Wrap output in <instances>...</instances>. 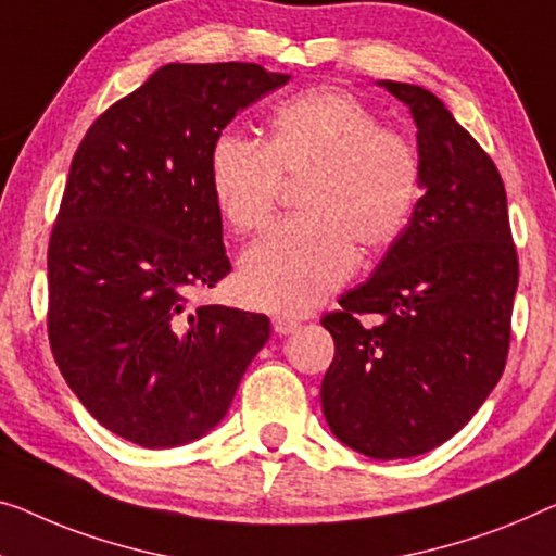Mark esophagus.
<instances>
[{
    "instance_id": "1",
    "label": "esophagus",
    "mask_w": 556,
    "mask_h": 556,
    "mask_svg": "<svg viewBox=\"0 0 556 556\" xmlns=\"http://www.w3.org/2000/svg\"><path fill=\"white\" fill-rule=\"evenodd\" d=\"M271 327H275L277 334H292V331L300 329V321L294 317H287V314H277V317H271Z\"/></svg>"
}]
</instances>
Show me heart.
<instances>
[{"label":"heart","instance_id":"heart-1","mask_svg":"<svg viewBox=\"0 0 556 556\" xmlns=\"http://www.w3.org/2000/svg\"><path fill=\"white\" fill-rule=\"evenodd\" d=\"M287 179L306 177L304 217L279 222L239 262V292L252 306L302 314L352 275L357 244H392L421 194L412 139L350 92L309 89L279 104L267 144L222 131L210 149V187L227 225L247 235L277 210Z\"/></svg>","mask_w":556,"mask_h":556}]
</instances>
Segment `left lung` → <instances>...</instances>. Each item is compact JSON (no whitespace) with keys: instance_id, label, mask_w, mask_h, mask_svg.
<instances>
[{"instance_id":"8db88e82","label":"left lung","mask_w":556,"mask_h":556,"mask_svg":"<svg viewBox=\"0 0 556 556\" xmlns=\"http://www.w3.org/2000/svg\"><path fill=\"white\" fill-rule=\"evenodd\" d=\"M379 85L417 124L425 194L375 275L321 317L334 339L321 409L354 452L407 459L457 434L500 382L519 262L490 154L432 92Z\"/></svg>"}]
</instances>
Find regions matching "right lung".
<instances>
[{"label":"right lung","instance_id":"obj_1","mask_svg":"<svg viewBox=\"0 0 556 556\" xmlns=\"http://www.w3.org/2000/svg\"><path fill=\"white\" fill-rule=\"evenodd\" d=\"M287 79L247 62L164 64L74 152L47 252L49 344L99 425L147 450L217 427L269 339L264 314L189 292L231 271L214 139Z\"/></svg>","mask_w":556,"mask_h":556}]
</instances>
